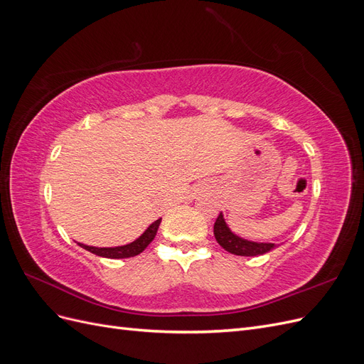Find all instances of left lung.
Listing matches in <instances>:
<instances>
[{"label":"left lung","mask_w":364,"mask_h":364,"mask_svg":"<svg viewBox=\"0 0 364 364\" xmlns=\"http://www.w3.org/2000/svg\"><path fill=\"white\" fill-rule=\"evenodd\" d=\"M214 237L217 240V243L225 250L240 257L264 255V253H267L277 247L274 243H258V241H250L234 234L225 222V217L222 213L218 214L214 223Z\"/></svg>","instance_id":"1"}]
</instances>
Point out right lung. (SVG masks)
<instances>
[{
    "mask_svg": "<svg viewBox=\"0 0 364 364\" xmlns=\"http://www.w3.org/2000/svg\"><path fill=\"white\" fill-rule=\"evenodd\" d=\"M161 220H156V222H153L144 232H142L135 241H132L129 245L124 246H115V247H94V246H86L82 243H77L80 247L90 250L94 255L98 257H105V258H112V259H119V258H130V257H135L139 255V253L144 250L151 241L155 238L156 232H158V228L161 225Z\"/></svg>",
    "mask_w": 364,
    "mask_h": 364,
    "instance_id": "add662e5",
    "label": "right lung"
}]
</instances>
